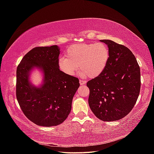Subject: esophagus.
I'll use <instances>...</instances> for the list:
<instances>
[{
  "instance_id": "obj_1",
  "label": "esophagus",
  "mask_w": 154,
  "mask_h": 154,
  "mask_svg": "<svg viewBox=\"0 0 154 154\" xmlns=\"http://www.w3.org/2000/svg\"><path fill=\"white\" fill-rule=\"evenodd\" d=\"M80 84L81 85H85V83H86V81H85V80H80Z\"/></svg>"
}]
</instances>
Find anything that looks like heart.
Wrapping results in <instances>:
<instances>
[{
  "label": "heart",
  "instance_id": "heart-1",
  "mask_svg": "<svg viewBox=\"0 0 154 154\" xmlns=\"http://www.w3.org/2000/svg\"><path fill=\"white\" fill-rule=\"evenodd\" d=\"M66 58L60 57L58 67L60 71L73 76L78 71L81 74L93 78L104 71L109 62L110 52L105 44H80L72 45L66 51Z\"/></svg>",
  "mask_w": 154,
  "mask_h": 154
}]
</instances>
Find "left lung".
Returning <instances> with one entry per match:
<instances>
[{
  "mask_svg": "<svg viewBox=\"0 0 154 154\" xmlns=\"http://www.w3.org/2000/svg\"><path fill=\"white\" fill-rule=\"evenodd\" d=\"M110 57L104 71L87 83L88 105L96 117L114 122L125 117L136 104L141 88L140 68L128 48L110 40Z\"/></svg>",
  "mask_w": 154,
  "mask_h": 154,
  "instance_id": "1",
  "label": "left lung"
}]
</instances>
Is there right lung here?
<instances>
[{
  "label": "right lung",
  "mask_w": 154,
  "mask_h": 154,
  "mask_svg": "<svg viewBox=\"0 0 154 154\" xmlns=\"http://www.w3.org/2000/svg\"><path fill=\"white\" fill-rule=\"evenodd\" d=\"M59 54L57 45L36 47L17 67V101L27 119L37 125L49 127L62 123L71 112L72 98L80 86L77 78L60 71ZM35 67L44 73V83L39 88L29 81L30 72Z\"/></svg>",
  "instance_id": "1"
}]
</instances>
